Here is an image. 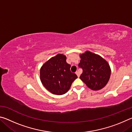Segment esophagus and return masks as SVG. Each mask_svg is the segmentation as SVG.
I'll return each instance as SVG.
<instances>
[{"instance_id": "esophagus-1", "label": "esophagus", "mask_w": 132, "mask_h": 132, "mask_svg": "<svg viewBox=\"0 0 132 132\" xmlns=\"http://www.w3.org/2000/svg\"><path fill=\"white\" fill-rule=\"evenodd\" d=\"M76 74L77 75V77H80V72H79V71H77L76 72Z\"/></svg>"}]
</instances>
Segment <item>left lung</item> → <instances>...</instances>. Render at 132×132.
Returning a JSON list of instances; mask_svg holds the SVG:
<instances>
[{
    "label": "left lung",
    "mask_w": 132,
    "mask_h": 132,
    "mask_svg": "<svg viewBox=\"0 0 132 132\" xmlns=\"http://www.w3.org/2000/svg\"><path fill=\"white\" fill-rule=\"evenodd\" d=\"M80 57L81 60L79 66L82 69L80 79L93 90L104 88L111 76L109 63L101 56L89 51L80 54Z\"/></svg>",
    "instance_id": "left-lung-1"
}]
</instances>
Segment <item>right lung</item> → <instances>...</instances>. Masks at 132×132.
Listing matches in <instances>:
<instances>
[{
  "instance_id": "1",
  "label": "right lung",
  "mask_w": 132,
  "mask_h": 132,
  "mask_svg": "<svg viewBox=\"0 0 132 132\" xmlns=\"http://www.w3.org/2000/svg\"><path fill=\"white\" fill-rule=\"evenodd\" d=\"M70 68V65L66 62L65 55L57 54L52 57L40 69L42 84L53 94H64L77 78L75 73L71 72Z\"/></svg>"
}]
</instances>
